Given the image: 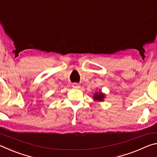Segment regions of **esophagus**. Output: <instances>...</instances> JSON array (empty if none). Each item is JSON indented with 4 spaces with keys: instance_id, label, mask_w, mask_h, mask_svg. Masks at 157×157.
Returning <instances> with one entry per match:
<instances>
[{
    "instance_id": "esophagus-1",
    "label": "esophagus",
    "mask_w": 157,
    "mask_h": 157,
    "mask_svg": "<svg viewBox=\"0 0 157 157\" xmlns=\"http://www.w3.org/2000/svg\"><path fill=\"white\" fill-rule=\"evenodd\" d=\"M73 88H79V85L76 83H74L73 84Z\"/></svg>"
}]
</instances>
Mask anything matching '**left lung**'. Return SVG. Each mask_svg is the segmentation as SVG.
Returning a JSON list of instances; mask_svg holds the SVG:
<instances>
[{
    "mask_svg": "<svg viewBox=\"0 0 157 157\" xmlns=\"http://www.w3.org/2000/svg\"><path fill=\"white\" fill-rule=\"evenodd\" d=\"M94 99L97 101H103V99H104V98H105V95L102 94L100 91V93H98H98L95 94L94 95Z\"/></svg>",
    "mask_w": 157,
    "mask_h": 157,
    "instance_id": "8db88e82",
    "label": "left lung"
}]
</instances>
